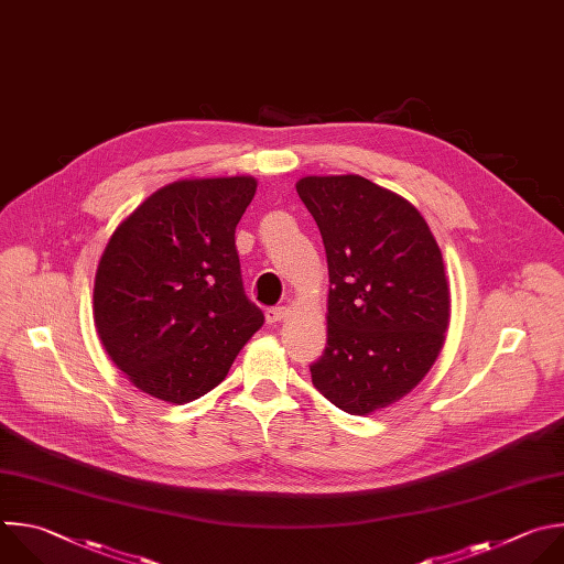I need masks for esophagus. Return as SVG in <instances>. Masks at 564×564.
Here are the masks:
<instances>
[{"label": "esophagus", "mask_w": 564, "mask_h": 564, "mask_svg": "<svg viewBox=\"0 0 564 564\" xmlns=\"http://www.w3.org/2000/svg\"><path fill=\"white\" fill-rule=\"evenodd\" d=\"M286 315H289V308H286V306H273V308L267 311V322L278 324V322L286 319Z\"/></svg>", "instance_id": "obj_1"}]
</instances>
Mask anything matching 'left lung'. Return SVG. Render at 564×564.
<instances>
[{"mask_svg": "<svg viewBox=\"0 0 564 564\" xmlns=\"http://www.w3.org/2000/svg\"><path fill=\"white\" fill-rule=\"evenodd\" d=\"M297 195L328 264L326 349L313 387L369 415L404 398L433 367L452 315L440 247L420 210L360 175H308Z\"/></svg>", "mask_w": 564, "mask_h": 564, "instance_id": "left-lung-1", "label": "left lung"}]
</instances>
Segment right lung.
Instances as JSON below:
<instances>
[{
    "label": "right lung",
    "mask_w": 564,
    "mask_h": 564,
    "mask_svg": "<svg viewBox=\"0 0 564 564\" xmlns=\"http://www.w3.org/2000/svg\"><path fill=\"white\" fill-rule=\"evenodd\" d=\"M249 175L180 180L149 195L110 236L95 273L99 340L144 393L184 404L227 378L264 324L242 286L236 227Z\"/></svg>",
    "instance_id": "add662e5"
}]
</instances>
